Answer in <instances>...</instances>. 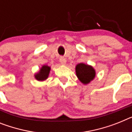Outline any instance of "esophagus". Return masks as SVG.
I'll list each match as a JSON object with an SVG mask.
<instances>
[{
  "mask_svg": "<svg viewBox=\"0 0 132 132\" xmlns=\"http://www.w3.org/2000/svg\"><path fill=\"white\" fill-rule=\"evenodd\" d=\"M60 63H61V65H65V64H66V60H65V59L64 58V57H61L60 58Z\"/></svg>",
  "mask_w": 132,
  "mask_h": 132,
  "instance_id": "1",
  "label": "esophagus"
}]
</instances>
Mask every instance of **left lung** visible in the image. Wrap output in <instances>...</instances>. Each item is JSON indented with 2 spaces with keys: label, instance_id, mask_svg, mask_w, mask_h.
<instances>
[{
  "label": "left lung",
  "instance_id": "1",
  "mask_svg": "<svg viewBox=\"0 0 132 132\" xmlns=\"http://www.w3.org/2000/svg\"><path fill=\"white\" fill-rule=\"evenodd\" d=\"M75 73L77 78L84 85H87L95 77L96 72L92 65L81 63L76 65Z\"/></svg>",
  "mask_w": 132,
  "mask_h": 132
}]
</instances>
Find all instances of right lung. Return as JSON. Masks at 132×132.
I'll use <instances>...</instances> for the list:
<instances>
[{
  "label": "right lung",
  "instance_id": "right-lung-1",
  "mask_svg": "<svg viewBox=\"0 0 132 132\" xmlns=\"http://www.w3.org/2000/svg\"><path fill=\"white\" fill-rule=\"evenodd\" d=\"M50 71L51 67L47 65H43L42 67H40L39 71L37 72V73L35 74V78L39 81H45L49 77Z\"/></svg>",
  "mask_w": 132,
  "mask_h": 132
}]
</instances>
